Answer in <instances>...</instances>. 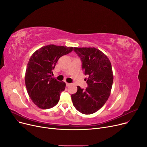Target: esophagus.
Here are the masks:
<instances>
[{
	"label": "esophagus",
	"mask_w": 147,
	"mask_h": 147,
	"mask_svg": "<svg viewBox=\"0 0 147 147\" xmlns=\"http://www.w3.org/2000/svg\"><path fill=\"white\" fill-rule=\"evenodd\" d=\"M71 83H66V86H69V85H70Z\"/></svg>",
	"instance_id": "1"
}]
</instances>
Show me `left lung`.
<instances>
[{
	"label": "left lung",
	"instance_id": "left-lung-1",
	"mask_svg": "<svg viewBox=\"0 0 147 147\" xmlns=\"http://www.w3.org/2000/svg\"><path fill=\"white\" fill-rule=\"evenodd\" d=\"M74 51L80 58L83 71L89 78L88 87L84 90L78 86V91L71 95L73 104L82 114H93L105 104L110 95L113 83L111 62L95 48H74Z\"/></svg>",
	"mask_w": 147,
	"mask_h": 147
}]
</instances>
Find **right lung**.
Instances as JSON below:
<instances>
[{
    "mask_svg": "<svg viewBox=\"0 0 147 147\" xmlns=\"http://www.w3.org/2000/svg\"><path fill=\"white\" fill-rule=\"evenodd\" d=\"M73 50V47L48 45L35 51L30 57L25 83L30 99L40 109H49L58 104L66 84L52 78V70L59 58Z\"/></svg>",
    "mask_w": 147,
    "mask_h": 147,
    "instance_id": "1",
    "label": "right lung"
}]
</instances>
